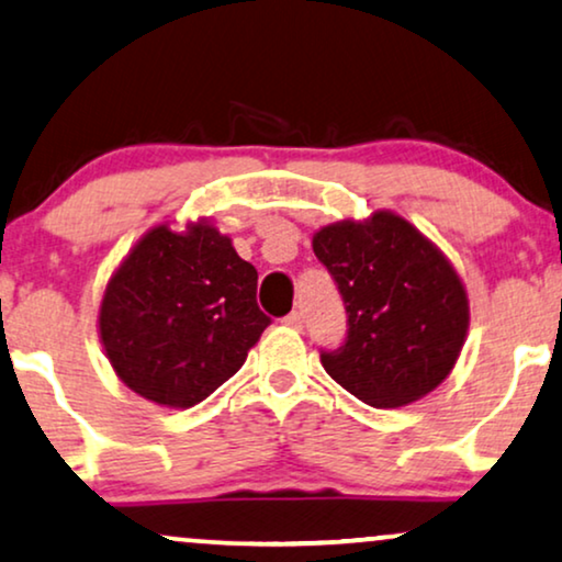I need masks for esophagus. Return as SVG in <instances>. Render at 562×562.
Here are the masks:
<instances>
[{
	"instance_id": "obj_1",
	"label": "esophagus",
	"mask_w": 562,
	"mask_h": 562,
	"mask_svg": "<svg viewBox=\"0 0 562 562\" xmlns=\"http://www.w3.org/2000/svg\"><path fill=\"white\" fill-rule=\"evenodd\" d=\"M283 323H286L289 327H294V330H302V325H304V317H302V312H289L286 317H283Z\"/></svg>"
}]
</instances>
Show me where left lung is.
<instances>
[{
	"label": "left lung",
	"instance_id": "1",
	"mask_svg": "<svg viewBox=\"0 0 562 562\" xmlns=\"http://www.w3.org/2000/svg\"><path fill=\"white\" fill-rule=\"evenodd\" d=\"M312 250L344 296L346 344L319 361L374 407H400L439 387L468 338L470 302L443 252L411 222L374 211L327 224Z\"/></svg>",
	"mask_w": 562,
	"mask_h": 562
}]
</instances>
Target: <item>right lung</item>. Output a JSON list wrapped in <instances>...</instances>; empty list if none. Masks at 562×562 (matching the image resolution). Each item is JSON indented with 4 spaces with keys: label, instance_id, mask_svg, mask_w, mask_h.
<instances>
[{
    "label": "right lung",
    "instance_id": "1",
    "mask_svg": "<svg viewBox=\"0 0 562 562\" xmlns=\"http://www.w3.org/2000/svg\"><path fill=\"white\" fill-rule=\"evenodd\" d=\"M258 271L206 222L149 229L108 281L100 340L121 382L165 407H193L235 376L271 317Z\"/></svg>",
    "mask_w": 562,
    "mask_h": 562
}]
</instances>
